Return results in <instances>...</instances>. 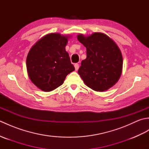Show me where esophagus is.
<instances>
[{
    "label": "esophagus",
    "mask_w": 149,
    "mask_h": 149,
    "mask_svg": "<svg viewBox=\"0 0 149 149\" xmlns=\"http://www.w3.org/2000/svg\"><path fill=\"white\" fill-rule=\"evenodd\" d=\"M74 66H75V70H77L79 69V64H77V63H75V64L74 65Z\"/></svg>",
    "instance_id": "esophagus-1"
}]
</instances>
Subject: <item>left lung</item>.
Returning <instances> with one entry per match:
<instances>
[{
  "label": "left lung",
  "mask_w": 149,
  "mask_h": 149,
  "mask_svg": "<svg viewBox=\"0 0 149 149\" xmlns=\"http://www.w3.org/2000/svg\"><path fill=\"white\" fill-rule=\"evenodd\" d=\"M77 40L86 48V58L81 61L78 73L88 87L97 91H106L118 81L123 58L115 42L105 34H79Z\"/></svg>",
  "instance_id": "1"
}]
</instances>
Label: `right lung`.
Here are the masks:
<instances>
[{
  "label": "right lung",
  "instance_id": "obj_1",
  "mask_svg": "<svg viewBox=\"0 0 149 149\" xmlns=\"http://www.w3.org/2000/svg\"><path fill=\"white\" fill-rule=\"evenodd\" d=\"M68 36L51 33L43 36L29 50L26 59L28 75L40 90L50 91L61 86L74 71L65 47Z\"/></svg>",
  "mask_w": 149,
  "mask_h": 149
}]
</instances>
